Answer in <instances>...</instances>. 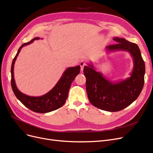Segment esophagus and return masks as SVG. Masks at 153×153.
Returning a JSON list of instances; mask_svg holds the SVG:
<instances>
[{
	"mask_svg": "<svg viewBox=\"0 0 153 153\" xmlns=\"http://www.w3.org/2000/svg\"><path fill=\"white\" fill-rule=\"evenodd\" d=\"M79 65H80V66H81V71H83V69H84V67L85 65H86V62H85V61L82 60V61L80 62V63H79Z\"/></svg>",
	"mask_w": 153,
	"mask_h": 153,
	"instance_id": "1",
	"label": "esophagus"
}]
</instances>
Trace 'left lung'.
Returning <instances> with one entry per match:
<instances>
[{
	"label": "left lung",
	"instance_id": "obj_1",
	"mask_svg": "<svg viewBox=\"0 0 153 153\" xmlns=\"http://www.w3.org/2000/svg\"><path fill=\"white\" fill-rule=\"evenodd\" d=\"M116 44L105 48L107 52H128L133 59L134 67L130 77L125 80L111 82L96 72L90 63L84 66L85 88L90 102L95 107L109 112L119 111L133 102L140 94L144 82L145 64L137 44L124 38H113Z\"/></svg>",
	"mask_w": 153,
	"mask_h": 153
}]
</instances>
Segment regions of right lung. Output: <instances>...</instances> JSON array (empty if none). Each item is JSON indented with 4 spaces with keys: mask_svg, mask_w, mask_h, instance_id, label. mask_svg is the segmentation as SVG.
<instances>
[{
    "mask_svg": "<svg viewBox=\"0 0 153 153\" xmlns=\"http://www.w3.org/2000/svg\"><path fill=\"white\" fill-rule=\"evenodd\" d=\"M40 37H36L29 42L23 44L19 48L17 54L13 59L11 66V85L16 97L26 108L37 113H46L56 110L65 104L68 96V92L71 88V83L75 77L80 72V65L71 67L66 69L62 76L56 85L50 91L41 96H30L26 95L20 91L17 88L14 75V64L19 52L24 46L27 45L34 42L35 40H39Z\"/></svg>",
    "mask_w": 153,
    "mask_h": 153,
    "instance_id": "obj_1",
    "label": "right lung"
}]
</instances>
